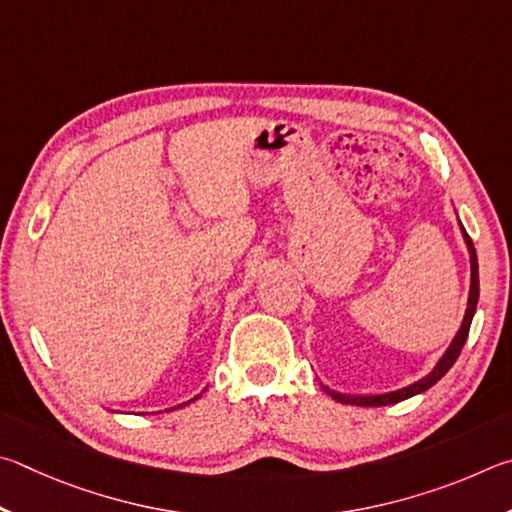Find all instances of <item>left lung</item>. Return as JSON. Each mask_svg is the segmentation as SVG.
I'll list each match as a JSON object with an SVG mask.
<instances>
[{
  "label": "left lung",
  "instance_id": "left-lung-1",
  "mask_svg": "<svg viewBox=\"0 0 512 512\" xmlns=\"http://www.w3.org/2000/svg\"><path fill=\"white\" fill-rule=\"evenodd\" d=\"M459 227H461V236L465 240V247H468V254H470V292H468V308H465V315L461 321V328L456 330L454 339L450 342V346L445 348V353L441 355V360L434 364V369L425 373L423 378H418L414 382L405 384V387L400 389H391V391H382V393H342V391H333L326 384H321L324 391L328 393L330 398L342 402V405H357V407H384V405H396V402L407 400L411 396H418V393L427 391L429 387H434V384L443 378V375L452 369V364L456 362V357L461 355V348L465 344V339H468L470 333V324H472V317L474 312H477V303H479V263H477V251H474V245L468 233H465L463 224L459 220Z\"/></svg>",
  "mask_w": 512,
  "mask_h": 512
}]
</instances>
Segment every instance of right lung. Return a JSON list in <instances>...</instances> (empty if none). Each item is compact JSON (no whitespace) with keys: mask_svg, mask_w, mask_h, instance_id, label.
Returning <instances> with one entry per match:
<instances>
[{"mask_svg":"<svg viewBox=\"0 0 512 512\" xmlns=\"http://www.w3.org/2000/svg\"><path fill=\"white\" fill-rule=\"evenodd\" d=\"M202 396V393H197V396L195 398H191V400H186V402H182V405H177V407H170V409H164V411H173V409H179V407H186L188 405V402H195L197 398H200ZM155 414H157V411H155Z\"/></svg>","mask_w":512,"mask_h":512,"instance_id":"1","label":"right lung"}]
</instances>
